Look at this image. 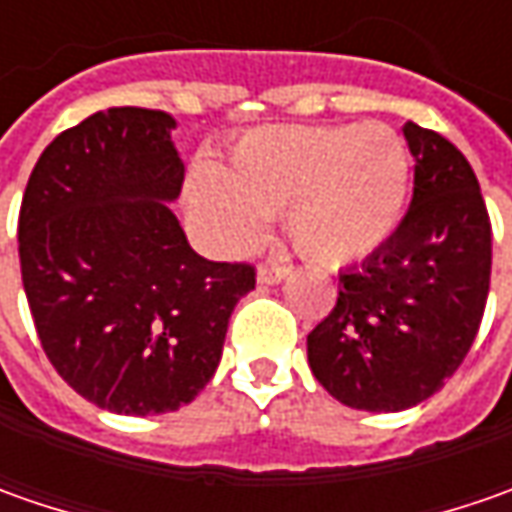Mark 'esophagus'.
Returning <instances> with one entry per match:
<instances>
[{"label": "esophagus", "mask_w": 512, "mask_h": 512, "mask_svg": "<svg viewBox=\"0 0 512 512\" xmlns=\"http://www.w3.org/2000/svg\"><path fill=\"white\" fill-rule=\"evenodd\" d=\"M287 276H290V267L276 265V262H265V265L259 267V273H256L259 285H279V282H285Z\"/></svg>", "instance_id": "obj_1"}]
</instances>
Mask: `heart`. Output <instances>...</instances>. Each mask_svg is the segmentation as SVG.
<instances>
[{
  "label": "heart",
  "instance_id": "1",
  "mask_svg": "<svg viewBox=\"0 0 512 512\" xmlns=\"http://www.w3.org/2000/svg\"><path fill=\"white\" fill-rule=\"evenodd\" d=\"M410 156L387 125H279L247 133L216 173L187 185L193 225L222 250L262 239L287 216L293 247L319 265L376 253L402 222Z\"/></svg>",
  "mask_w": 512,
  "mask_h": 512
}]
</instances>
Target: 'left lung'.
<instances>
[{
  "label": "left lung",
  "instance_id": "obj_1",
  "mask_svg": "<svg viewBox=\"0 0 512 512\" xmlns=\"http://www.w3.org/2000/svg\"><path fill=\"white\" fill-rule=\"evenodd\" d=\"M416 159L402 225L362 265L339 273V299L307 336V362L333 399L396 413L430 399L482 325L493 233L479 179L442 133L404 125Z\"/></svg>",
  "mask_w": 512,
  "mask_h": 512
}]
</instances>
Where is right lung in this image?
<instances>
[{"label": "right lung", "mask_w": 512, "mask_h": 512, "mask_svg": "<svg viewBox=\"0 0 512 512\" xmlns=\"http://www.w3.org/2000/svg\"><path fill=\"white\" fill-rule=\"evenodd\" d=\"M165 110L108 108L42 150L19 210V265L45 356L96 407L170 413L213 379L245 262H207L168 202L185 182Z\"/></svg>", "instance_id": "1"}]
</instances>
